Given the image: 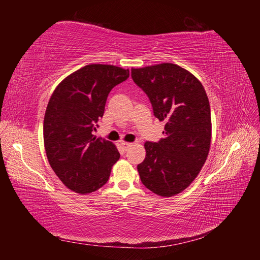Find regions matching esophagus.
Masks as SVG:
<instances>
[{
	"instance_id": "1",
	"label": "esophagus",
	"mask_w": 260,
	"mask_h": 260,
	"mask_svg": "<svg viewBox=\"0 0 260 260\" xmlns=\"http://www.w3.org/2000/svg\"><path fill=\"white\" fill-rule=\"evenodd\" d=\"M121 145L124 149H128V147H130L132 145V143H129V142H121Z\"/></svg>"
}]
</instances>
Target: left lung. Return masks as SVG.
Returning a JSON list of instances; mask_svg holds the SVG:
<instances>
[{
  "instance_id": "8db88e82",
  "label": "left lung",
  "mask_w": 260,
  "mask_h": 260,
  "mask_svg": "<svg viewBox=\"0 0 260 260\" xmlns=\"http://www.w3.org/2000/svg\"><path fill=\"white\" fill-rule=\"evenodd\" d=\"M131 76L151 101L155 117L166 122L164 139L145 142L139 175L148 190L170 198L193 182L207 159L211 141L207 94L198 78L171 62L132 68Z\"/></svg>"
}]
</instances>
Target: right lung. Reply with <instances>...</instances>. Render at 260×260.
Wrapping results in <instances>:
<instances>
[{
  "mask_svg": "<svg viewBox=\"0 0 260 260\" xmlns=\"http://www.w3.org/2000/svg\"><path fill=\"white\" fill-rule=\"evenodd\" d=\"M129 78V69L86 65L67 76L46 107L43 140L49 164L69 190L88 194L103 186L120 154L93 131L104 115L108 93Z\"/></svg>",
  "mask_w": 260,
  "mask_h": 260,
  "instance_id": "obj_1",
  "label": "right lung"
}]
</instances>
